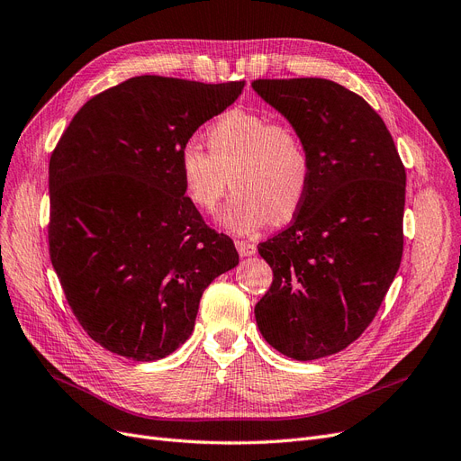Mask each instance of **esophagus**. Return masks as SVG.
<instances>
[{"instance_id": "1", "label": "esophagus", "mask_w": 461, "mask_h": 461, "mask_svg": "<svg viewBox=\"0 0 461 461\" xmlns=\"http://www.w3.org/2000/svg\"><path fill=\"white\" fill-rule=\"evenodd\" d=\"M235 249L240 252V257H252V254L257 252V245H252L250 241H245V240H237Z\"/></svg>"}]
</instances>
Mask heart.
<instances>
[{
	"label": "heart",
	"mask_w": 461,
	"mask_h": 461,
	"mask_svg": "<svg viewBox=\"0 0 461 461\" xmlns=\"http://www.w3.org/2000/svg\"><path fill=\"white\" fill-rule=\"evenodd\" d=\"M204 151L185 142L178 173L185 201L211 214L226 195H235L220 214V226L247 235L269 220L286 221L302 207L312 180V158L302 132L285 119L235 108L204 132Z\"/></svg>",
	"instance_id": "1"
}]
</instances>
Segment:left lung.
<instances>
[{"label":"left lung","instance_id":"left-lung-1","mask_svg":"<svg viewBox=\"0 0 461 461\" xmlns=\"http://www.w3.org/2000/svg\"><path fill=\"white\" fill-rule=\"evenodd\" d=\"M252 89L302 132L312 158L293 224L258 245L274 283L254 315L271 348L313 361L366 330L397 276L404 165L384 119L339 83L254 79Z\"/></svg>","mask_w":461,"mask_h":461}]
</instances>
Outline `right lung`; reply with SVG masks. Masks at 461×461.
Returning a JSON list of instances; mask_svg holds the SVG:
<instances>
[{
	"mask_svg": "<svg viewBox=\"0 0 461 461\" xmlns=\"http://www.w3.org/2000/svg\"><path fill=\"white\" fill-rule=\"evenodd\" d=\"M245 81L139 76L95 95L49 161V254L83 330L132 361L190 338L204 288L240 264L185 201L182 146Z\"/></svg>",
	"mask_w": 461,
	"mask_h": 461,
	"instance_id": "obj_1",
	"label": "right lung"
}]
</instances>
